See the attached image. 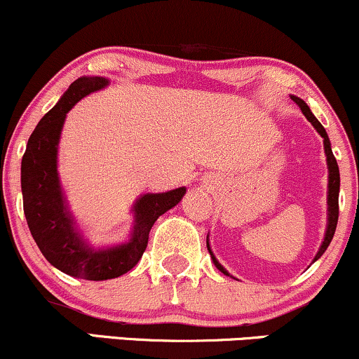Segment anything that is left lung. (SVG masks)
I'll return each mask as SVG.
<instances>
[{
  "instance_id": "8db88e82",
  "label": "left lung",
  "mask_w": 359,
  "mask_h": 359,
  "mask_svg": "<svg viewBox=\"0 0 359 359\" xmlns=\"http://www.w3.org/2000/svg\"><path fill=\"white\" fill-rule=\"evenodd\" d=\"M291 98L296 102V105L299 107L306 118H308L309 122L313 123V127L316 128L319 135L323 137V144H325V154H326V162H327V172H330V177H327V227H326V234H325V239H323L321 248H319L318 254L314 256V261H318V259L321 257L323 254H325L327 245H330L332 236H334L336 226H338V215H339V204H338V198H339V168H338V162H336L334 155H332L331 142H330V137H327V133L325 130V127L319 123V120L313 115V111L309 110V107L306 105L304 100H301V98L294 97V95H291ZM207 249H209L210 257H212L215 267H217V269L226 276H231L226 269H224L222 264H219L217 259H215L212 250H210L209 239H207Z\"/></svg>"
}]
</instances>
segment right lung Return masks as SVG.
<instances>
[{
	"instance_id": "1",
	"label": "right lung",
	"mask_w": 359,
	"mask_h": 359,
	"mask_svg": "<svg viewBox=\"0 0 359 359\" xmlns=\"http://www.w3.org/2000/svg\"><path fill=\"white\" fill-rule=\"evenodd\" d=\"M110 83L103 76H81L40 120L28 138L21 161V192L29 232L46 261L62 273L88 280L118 278L140 261L152 226L182 201L185 187L144 194L133 204V229L128 243L95 249L81 237L60 185L56 157L67 114L76 102Z\"/></svg>"
}]
</instances>
